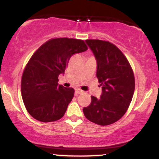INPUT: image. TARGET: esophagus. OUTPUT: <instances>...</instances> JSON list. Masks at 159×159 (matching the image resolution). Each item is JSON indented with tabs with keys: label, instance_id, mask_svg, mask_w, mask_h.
<instances>
[{
	"label": "esophagus",
	"instance_id": "esophagus-1",
	"mask_svg": "<svg viewBox=\"0 0 159 159\" xmlns=\"http://www.w3.org/2000/svg\"><path fill=\"white\" fill-rule=\"evenodd\" d=\"M75 92L76 95H78V94L82 93H83V90H81V89H79V88H77V89H75Z\"/></svg>",
	"mask_w": 159,
	"mask_h": 159
}]
</instances>
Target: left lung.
<instances>
[{
    "label": "left lung",
    "instance_id": "obj_1",
    "mask_svg": "<svg viewBox=\"0 0 159 159\" xmlns=\"http://www.w3.org/2000/svg\"><path fill=\"white\" fill-rule=\"evenodd\" d=\"M97 63L96 77L102 86L101 96H91L83 108L87 120L100 125L119 120L126 112L134 91V76L127 58L116 45L107 41L87 39Z\"/></svg>",
    "mask_w": 159,
    "mask_h": 159
}]
</instances>
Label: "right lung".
Segmentation results:
<instances>
[{"label":"right lung","mask_w":159,"mask_h":159,"mask_svg":"<svg viewBox=\"0 0 159 159\" xmlns=\"http://www.w3.org/2000/svg\"><path fill=\"white\" fill-rule=\"evenodd\" d=\"M87 46L81 39L56 38L36 50L24 70L21 96L27 112L43 123L60 120L74 97L72 87L58 84L70 57L84 52Z\"/></svg>","instance_id":"1"}]
</instances>
